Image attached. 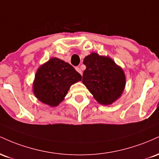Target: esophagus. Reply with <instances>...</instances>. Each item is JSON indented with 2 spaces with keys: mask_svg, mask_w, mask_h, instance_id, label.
Instances as JSON below:
<instances>
[{
  "mask_svg": "<svg viewBox=\"0 0 159 159\" xmlns=\"http://www.w3.org/2000/svg\"><path fill=\"white\" fill-rule=\"evenodd\" d=\"M75 69H76V71H77V72H79V73H80V74H81V75H82V71H81V69L79 68V67H76V68H75Z\"/></svg>",
  "mask_w": 159,
  "mask_h": 159,
  "instance_id": "obj_1",
  "label": "esophagus"
}]
</instances>
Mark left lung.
<instances>
[{"mask_svg":"<svg viewBox=\"0 0 159 159\" xmlns=\"http://www.w3.org/2000/svg\"><path fill=\"white\" fill-rule=\"evenodd\" d=\"M86 69L82 82L98 103L111 105L123 94L125 87L123 69L110 57L91 53L84 59Z\"/></svg>","mask_w":159,"mask_h":159,"instance_id":"1","label":"left lung"}]
</instances>
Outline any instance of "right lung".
<instances>
[{"mask_svg":"<svg viewBox=\"0 0 159 159\" xmlns=\"http://www.w3.org/2000/svg\"><path fill=\"white\" fill-rule=\"evenodd\" d=\"M80 81L81 75L72 66L52 57L36 71L33 92L41 102L57 107L64 99L71 86Z\"/></svg>","mask_w":159,"mask_h":159,"instance_id":"add662e5","label":"right lung"}]
</instances>
